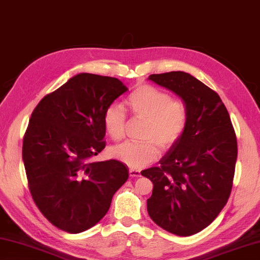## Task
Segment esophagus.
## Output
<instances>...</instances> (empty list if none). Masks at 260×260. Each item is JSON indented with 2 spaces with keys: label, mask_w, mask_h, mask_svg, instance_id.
<instances>
[{
  "label": "esophagus",
  "mask_w": 260,
  "mask_h": 260,
  "mask_svg": "<svg viewBox=\"0 0 260 260\" xmlns=\"http://www.w3.org/2000/svg\"><path fill=\"white\" fill-rule=\"evenodd\" d=\"M129 176L131 177H140L141 176V171L135 170V169H129Z\"/></svg>",
  "instance_id": "esophagus-1"
}]
</instances>
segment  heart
Wrapping results in <instances>:
<instances>
[{
    "label": "heart",
    "instance_id": "1",
    "mask_svg": "<svg viewBox=\"0 0 260 260\" xmlns=\"http://www.w3.org/2000/svg\"><path fill=\"white\" fill-rule=\"evenodd\" d=\"M135 115L147 119L143 132L145 141H126L111 150L115 159L129 168L140 169L158 157V145L170 148L182 138L186 129L188 112L185 103L172 98L166 90L151 84H141L127 98ZM127 115L122 106L112 103L103 113L105 131L113 140L125 137Z\"/></svg>",
    "mask_w": 260,
    "mask_h": 260
}]
</instances>
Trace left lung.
<instances>
[{
    "label": "left lung",
    "mask_w": 260,
    "mask_h": 260,
    "mask_svg": "<svg viewBox=\"0 0 260 260\" xmlns=\"http://www.w3.org/2000/svg\"><path fill=\"white\" fill-rule=\"evenodd\" d=\"M149 80L182 98L188 121L159 166L141 171L154 184L148 214L167 232L191 236L211 224L229 199L236 134L219 94L196 77L170 72L152 74Z\"/></svg>",
    "instance_id": "obj_1"
}]
</instances>
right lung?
<instances>
[{
    "label": "right lung",
    "mask_w": 260,
    "mask_h": 260,
    "mask_svg": "<svg viewBox=\"0 0 260 260\" xmlns=\"http://www.w3.org/2000/svg\"><path fill=\"white\" fill-rule=\"evenodd\" d=\"M115 77L82 73L36 106L23 139V160L32 199L63 232L78 234L108 213L128 179L117 159L91 162L104 149L103 113L127 91Z\"/></svg>",
    "instance_id": "right-lung-1"
}]
</instances>
